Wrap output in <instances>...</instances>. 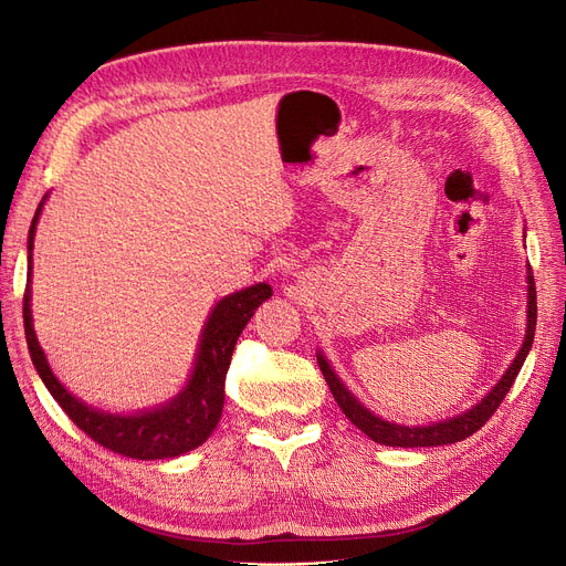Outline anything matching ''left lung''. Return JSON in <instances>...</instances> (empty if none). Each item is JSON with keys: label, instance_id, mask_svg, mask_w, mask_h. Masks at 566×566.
Here are the masks:
<instances>
[{"label": "left lung", "instance_id": "obj_1", "mask_svg": "<svg viewBox=\"0 0 566 566\" xmlns=\"http://www.w3.org/2000/svg\"><path fill=\"white\" fill-rule=\"evenodd\" d=\"M534 327H536V287H534L532 266H527V327H525L523 347L518 349L516 359L511 361V366L502 375V380L486 396H483L474 408H470L468 412H463L459 417H451V419L436 421L428 426H402V423H394V421H385L380 417H375L368 408L361 406V402L355 398V394H349V389L338 380V375L332 370L329 361L319 353H317V364H319V370H322V375H325V380L338 402V408L343 410V415L370 440H375L378 444L406 447V449L408 447H442V444H453V442H461V440L470 438L493 417V412L500 408V402L509 394L511 385H514L518 378V370L523 368V361H525L530 347H532V340H534Z\"/></svg>", "mask_w": 566, "mask_h": 566}]
</instances>
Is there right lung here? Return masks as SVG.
<instances>
[{"label":"right lung","mask_w":566,"mask_h":566,"mask_svg":"<svg viewBox=\"0 0 566 566\" xmlns=\"http://www.w3.org/2000/svg\"><path fill=\"white\" fill-rule=\"evenodd\" d=\"M43 200L32 219L30 239H27V269H30L27 276L30 279H27L22 297L27 347H30L32 364L41 375L43 385L80 430H85L101 447L122 453L126 459H175V455L200 447L213 433V428H217L221 419L226 400V375L237 338L249 325L255 308L272 297V287L266 283H255L251 287L228 294V297L213 306L200 336L191 378H188L186 387L172 400H168L166 406L143 410L136 415L101 412L69 394L66 387L55 378L32 327V249Z\"/></svg>","instance_id":"add662e5"}]
</instances>
